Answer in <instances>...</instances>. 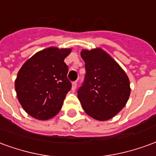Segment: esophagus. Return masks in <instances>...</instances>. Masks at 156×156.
Here are the masks:
<instances>
[{
  "instance_id": "obj_1",
  "label": "esophagus",
  "mask_w": 156,
  "mask_h": 156,
  "mask_svg": "<svg viewBox=\"0 0 156 156\" xmlns=\"http://www.w3.org/2000/svg\"><path fill=\"white\" fill-rule=\"evenodd\" d=\"M76 88H77V82L75 81L72 83V90H73V91H74L75 89H76Z\"/></svg>"
}]
</instances>
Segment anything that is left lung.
Returning a JSON list of instances; mask_svg holds the SVG:
<instances>
[{"instance_id": "obj_1", "label": "left lung", "mask_w": 156, "mask_h": 156, "mask_svg": "<svg viewBox=\"0 0 156 156\" xmlns=\"http://www.w3.org/2000/svg\"><path fill=\"white\" fill-rule=\"evenodd\" d=\"M85 62L84 82L78 98L86 114L99 121L108 120L126 105L129 79L117 62L102 48L83 49Z\"/></svg>"}]
</instances>
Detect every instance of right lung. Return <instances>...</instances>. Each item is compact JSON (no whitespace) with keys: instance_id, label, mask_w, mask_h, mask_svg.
I'll return each mask as SVG.
<instances>
[{"instance_id":"1","label":"right lung","mask_w":156,"mask_h":156,"mask_svg":"<svg viewBox=\"0 0 156 156\" xmlns=\"http://www.w3.org/2000/svg\"><path fill=\"white\" fill-rule=\"evenodd\" d=\"M71 51L50 47L35 53L20 68L15 89L19 103L32 117L48 120L60 111L72 87L64 62Z\"/></svg>"}]
</instances>
